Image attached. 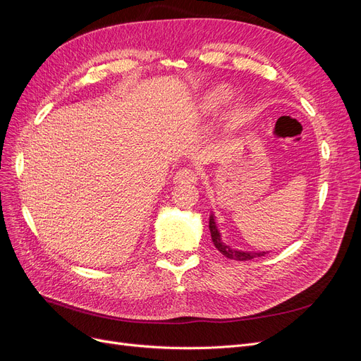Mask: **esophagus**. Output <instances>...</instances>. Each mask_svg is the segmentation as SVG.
Listing matches in <instances>:
<instances>
[{
    "label": "esophagus",
    "instance_id": "esophagus-1",
    "mask_svg": "<svg viewBox=\"0 0 361 361\" xmlns=\"http://www.w3.org/2000/svg\"><path fill=\"white\" fill-rule=\"evenodd\" d=\"M197 173H195L192 169H180L176 171L173 178L174 183H194L197 180Z\"/></svg>",
    "mask_w": 361,
    "mask_h": 361
}]
</instances>
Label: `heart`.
<instances>
[{"instance_id": "heart-1", "label": "heart", "mask_w": 361, "mask_h": 361, "mask_svg": "<svg viewBox=\"0 0 361 361\" xmlns=\"http://www.w3.org/2000/svg\"><path fill=\"white\" fill-rule=\"evenodd\" d=\"M218 104H220V97H218V96L209 97V101H207L206 105H204V110H206V111H215Z\"/></svg>"}]
</instances>
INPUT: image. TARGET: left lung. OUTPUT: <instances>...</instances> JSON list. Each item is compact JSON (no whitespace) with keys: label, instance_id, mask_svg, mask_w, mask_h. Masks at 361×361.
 Masks as SVG:
<instances>
[{"label":"left lung","instance_id":"1","mask_svg":"<svg viewBox=\"0 0 361 361\" xmlns=\"http://www.w3.org/2000/svg\"><path fill=\"white\" fill-rule=\"evenodd\" d=\"M209 231H211V238H212V243L215 245V248L220 251L223 256H226L227 259H233V260H250V259H255V257H260V256H265L268 251H248V250H238L233 248L231 245H227L223 239H221V233L218 231V226H216V220H215V215L214 212H211L209 215Z\"/></svg>","mask_w":361,"mask_h":361}]
</instances>
